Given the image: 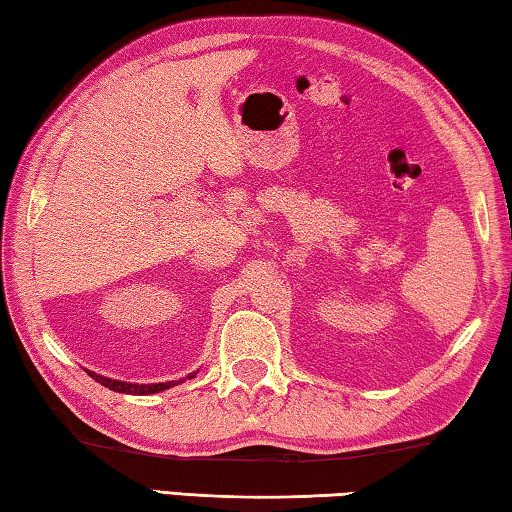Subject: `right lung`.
Returning <instances> with one entry per match:
<instances>
[{
    "instance_id": "add662e5",
    "label": "right lung",
    "mask_w": 512,
    "mask_h": 512,
    "mask_svg": "<svg viewBox=\"0 0 512 512\" xmlns=\"http://www.w3.org/2000/svg\"><path fill=\"white\" fill-rule=\"evenodd\" d=\"M192 377H194V375H192ZM94 379H97L101 386L110 388V391L126 393V395H151V393L167 391V388L173 386V381H169V384H128V381L108 379V377H101V375H94Z\"/></svg>"
}]
</instances>
